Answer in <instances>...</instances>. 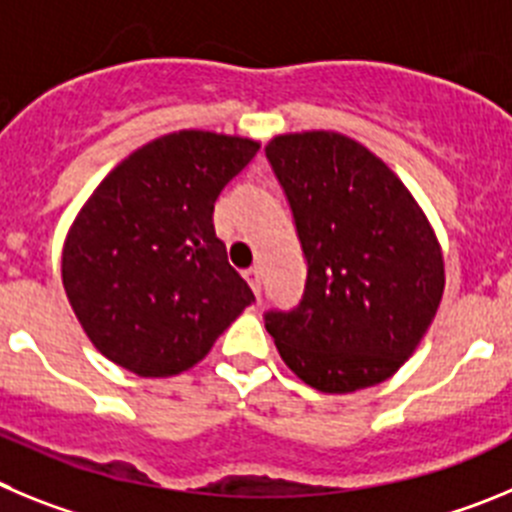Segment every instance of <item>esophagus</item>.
<instances>
[{
    "instance_id": "esophagus-1",
    "label": "esophagus",
    "mask_w": 512,
    "mask_h": 512,
    "mask_svg": "<svg viewBox=\"0 0 512 512\" xmlns=\"http://www.w3.org/2000/svg\"><path fill=\"white\" fill-rule=\"evenodd\" d=\"M245 280L250 283L252 293H255L257 298H260V290H262V278H260V270L257 267H250V270H245Z\"/></svg>"
}]
</instances>
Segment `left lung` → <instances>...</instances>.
Here are the masks:
<instances>
[{
    "label": "left lung",
    "mask_w": 512,
    "mask_h": 512,
    "mask_svg": "<svg viewBox=\"0 0 512 512\" xmlns=\"http://www.w3.org/2000/svg\"><path fill=\"white\" fill-rule=\"evenodd\" d=\"M265 155L308 262L293 311L265 329L321 393L388 380L416 352L444 296V255L413 193L362 142L331 130L278 135Z\"/></svg>",
    "instance_id": "obj_1"
}]
</instances>
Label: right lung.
I'll return each mask as SVG.
<instances>
[{
  "label": "right lung",
  "mask_w": 512,
  "mask_h": 512,
  "mask_svg": "<svg viewBox=\"0 0 512 512\" xmlns=\"http://www.w3.org/2000/svg\"><path fill=\"white\" fill-rule=\"evenodd\" d=\"M257 150L252 137L170 132L127 155L81 206L63 242V288L114 365L181 375L255 301L211 216Z\"/></svg>",
  "instance_id": "add662e5"
}]
</instances>
